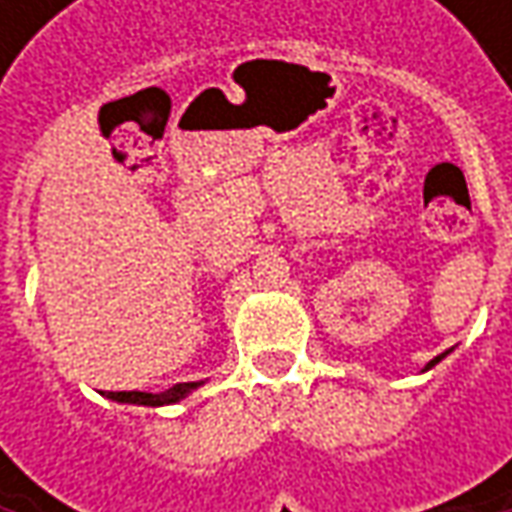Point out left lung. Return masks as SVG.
Returning <instances> with one entry per match:
<instances>
[{"label": "left lung", "instance_id": "left-lung-1", "mask_svg": "<svg viewBox=\"0 0 512 512\" xmlns=\"http://www.w3.org/2000/svg\"><path fill=\"white\" fill-rule=\"evenodd\" d=\"M447 353H450V350H444L442 356H436V359H433V362H427V367H424V370H430V367H433V364H439L444 359V356H447Z\"/></svg>", "mask_w": 512, "mask_h": 512}]
</instances>
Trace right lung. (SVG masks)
Instances as JSON below:
<instances>
[{"mask_svg": "<svg viewBox=\"0 0 512 512\" xmlns=\"http://www.w3.org/2000/svg\"><path fill=\"white\" fill-rule=\"evenodd\" d=\"M202 382H185V384H176V387H170L165 393H139V390H119V393H105L108 399L113 402H122V404H145V407H162V404H173L179 402V399H185L187 393L193 390V387H199Z\"/></svg>", "mask_w": 512, "mask_h": 512, "instance_id": "obj_1", "label": "right lung"}]
</instances>
